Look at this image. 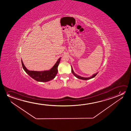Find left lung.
Instances as JSON below:
<instances>
[{
	"instance_id": "8db88e82",
	"label": "left lung",
	"mask_w": 131,
	"mask_h": 131,
	"mask_svg": "<svg viewBox=\"0 0 131 131\" xmlns=\"http://www.w3.org/2000/svg\"><path fill=\"white\" fill-rule=\"evenodd\" d=\"M71 72L74 75V76H75V77L77 78H78L79 79H81V80H89V79H91V78H93L94 77H96V75L98 73H96V74H94L93 75H92V76H91V77H81V76H80V75H77V74H76L74 72V71L73 70V68L72 67H71Z\"/></svg>"
}]
</instances>
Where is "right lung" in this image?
Segmentation results:
<instances>
[{"label":"right lung","instance_id":"add662e5","mask_svg":"<svg viewBox=\"0 0 131 131\" xmlns=\"http://www.w3.org/2000/svg\"><path fill=\"white\" fill-rule=\"evenodd\" d=\"M60 58H61L59 59L53 67L49 71H29L25 67L22 60L21 62L24 70L33 79L40 82H47L54 79L57 75L58 73L57 68L60 62Z\"/></svg>","mask_w":131,"mask_h":131}]
</instances>
